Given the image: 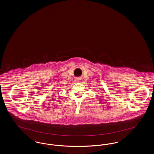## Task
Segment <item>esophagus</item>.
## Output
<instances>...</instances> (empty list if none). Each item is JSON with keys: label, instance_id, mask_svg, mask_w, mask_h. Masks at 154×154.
<instances>
[{"label": "esophagus", "instance_id": "1", "mask_svg": "<svg viewBox=\"0 0 154 154\" xmlns=\"http://www.w3.org/2000/svg\"><path fill=\"white\" fill-rule=\"evenodd\" d=\"M80 79V78H76L75 79V81L77 82H80L81 81Z\"/></svg>", "mask_w": 154, "mask_h": 154}]
</instances>
